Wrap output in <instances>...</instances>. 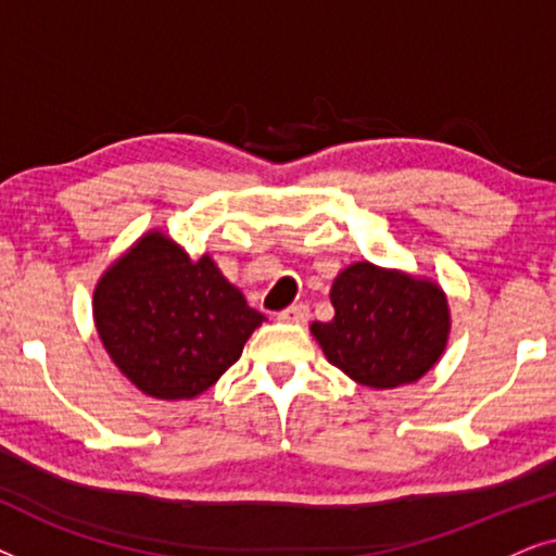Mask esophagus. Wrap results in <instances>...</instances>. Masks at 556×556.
<instances>
[{"label": "esophagus", "mask_w": 556, "mask_h": 556, "mask_svg": "<svg viewBox=\"0 0 556 556\" xmlns=\"http://www.w3.org/2000/svg\"><path fill=\"white\" fill-rule=\"evenodd\" d=\"M278 318H280V321H286V324H306L308 321V306L299 303V306L280 311Z\"/></svg>", "instance_id": "obj_1"}]
</instances>
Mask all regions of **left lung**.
<instances>
[{
  "label": "left lung",
  "instance_id": "8db88e82",
  "mask_svg": "<svg viewBox=\"0 0 556 556\" xmlns=\"http://www.w3.org/2000/svg\"><path fill=\"white\" fill-rule=\"evenodd\" d=\"M331 321L311 333L326 359L354 382L394 390L428 375L451 337V306L435 280L369 261L352 263L331 283Z\"/></svg>",
  "mask_w": 556,
  "mask_h": 556
}]
</instances>
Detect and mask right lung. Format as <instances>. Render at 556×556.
<instances>
[{"instance_id":"1","label":"right lung","mask_w":556,"mask_h":556,"mask_svg":"<svg viewBox=\"0 0 556 556\" xmlns=\"http://www.w3.org/2000/svg\"><path fill=\"white\" fill-rule=\"evenodd\" d=\"M101 344L128 382L154 400H194L235 362L257 326L212 255L192 261L162 230L143 232L93 291Z\"/></svg>"}]
</instances>
